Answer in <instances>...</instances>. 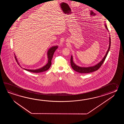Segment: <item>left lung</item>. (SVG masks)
Wrapping results in <instances>:
<instances>
[{
    "mask_svg": "<svg viewBox=\"0 0 124 124\" xmlns=\"http://www.w3.org/2000/svg\"><path fill=\"white\" fill-rule=\"evenodd\" d=\"M105 26L106 29H107L108 31V27H107L106 24H105ZM109 47H108L107 52L105 54V56H104V57L103 58V59H102V60L100 62H99L95 66H90V67H80L79 66H77L75 63H74V62H73V57H72V56L71 55V58H70V64H71V67H72L73 69L75 71H77V72L80 73H82V74L90 73H91V72L98 70L100 68V67L102 65L104 62L105 60V58H106L108 53V51H109V49H110L111 45L110 37H109Z\"/></svg>",
    "mask_w": 124,
    "mask_h": 124,
    "instance_id": "left-lung-1",
    "label": "left lung"
}]
</instances>
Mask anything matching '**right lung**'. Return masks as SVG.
I'll return each instance as SVG.
<instances>
[{
    "instance_id": "add662e5",
    "label": "right lung",
    "mask_w": 124,
    "mask_h": 124,
    "mask_svg": "<svg viewBox=\"0 0 124 124\" xmlns=\"http://www.w3.org/2000/svg\"><path fill=\"white\" fill-rule=\"evenodd\" d=\"M58 48V46H54L51 47L48 50L47 52L48 61L47 63L45 66H44L43 67H42L41 68L37 69V70H28V69H24L25 70H26L27 71H30V72H33V73H40V72H42L46 71L47 70H48L50 68V66L51 65V60H52V59L53 58L54 54V53L56 50ZM15 58H16V60L17 62H18L16 56H15ZM18 64L19 65V63H18Z\"/></svg>"
}]
</instances>
